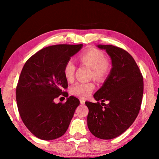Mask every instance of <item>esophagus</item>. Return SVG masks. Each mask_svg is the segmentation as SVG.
I'll list each match as a JSON object with an SVG mask.
<instances>
[{
	"instance_id": "1",
	"label": "esophagus",
	"mask_w": 159,
	"mask_h": 159,
	"mask_svg": "<svg viewBox=\"0 0 159 159\" xmlns=\"http://www.w3.org/2000/svg\"><path fill=\"white\" fill-rule=\"evenodd\" d=\"M85 102V101L83 99H80V104H84Z\"/></svg>"
}]
</instances>
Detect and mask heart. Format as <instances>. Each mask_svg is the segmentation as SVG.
I'll use <instances>...</instances> for the list:
<instances>
[{"instance_id": "b5f03b06", "label": "heart", "mask_w": 159, "mask_h": 159, "mask_svg": "<svg viewBox=\"0 0 159 159\" xmlns=\"http://www.w3.org/2000/svg\"><path fill=\"white\" fill-rule=\"evenodd\" d=\"M80 64H84L92 69L90 77L102 81L108 76L111 71V64L106 60L104 54L96 49L86 50L79 56ZM76 66L71 61H68L64 66V75L69 82L73 81ZM95 88L93 82L76 83L71 88L72 95L80 98H86L90 95Z\"/></svg>"}]
</instances>
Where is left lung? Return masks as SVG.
Listing matches in <instances>:
<instances>
[{"label": "left lung", "instance_id": "8db88e82", "mask_svg": "<svg viewBox=\"0 0 159 159\" xmlns=\"http://www.w3.org/2000/svg\"><path fill=\"white\" fill-rule=\"evenodd\" d=\"M98 47L110 56L112 68L103 85L94 94L98 102H85L89 109L88 127L97 138L111 139L124 133L138 116L143 96V77L127 51L111 45ZM105 101L108 104L103 103Z\"/></svg>", "mask_w": 159, "mask_h": 159}]
</instances>
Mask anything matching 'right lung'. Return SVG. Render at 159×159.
Returning <instances> with one entry per match:
<instances>
[{"instance_id": "1", "label": "right lung", "mask_w": 159, "mask_h": 159, "mask_svg": "<svg viewBox=\"0 0 159 159\" xmlns=\"http://www.w3.org/2000/svg\"><path fill=\"white\" fill-rule=\"evenodd\" d=\"M83 44L55 45L39 50L29 59L21 70L16 88V99L21 120L31 133L43 140L62 136L69 128L79 99L67 98L56 104L59 96L68 97V83L64 66Z\"/></svg>"}]
</instances>
